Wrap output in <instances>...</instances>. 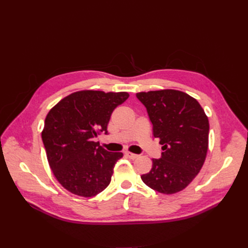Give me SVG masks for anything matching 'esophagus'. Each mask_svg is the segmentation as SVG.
Returning a JSON list of instances; mask_svg holds the SVG:
<instances>
[{
    "instance_id": "1",
    "label": "esophagus",
    "mask_w": 248,
    "mask_h": 248,
    "mask_svg": "<svg viewBox=\"0 0 248 248\" xmlns=\"http://www.w3.org/2000/svg\"><path fill=\"white\" fill-rule=\"evenodd\" d=\"M125 155L128 157V158H130V159H136V158H138V155L137 154H134V153H131V152H129V151H126L125 152Z\"/></svg>"
}]
</instances>
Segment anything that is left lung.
Returning a JSON list of instances; mask_svg holds the SVG:
<instances>
[{
	"mask_svg": "<svg viewBox=\"0 0 248 248\" xmlns=\"http://www.w3.org/2000/svg\"><path fill=\"white\" fill-rule=\"evenodd\" d=\"M147 108L153 136L162 145L161 158L140 178L164 194L183 190L200 172L209 145V120L197 99L171 89L137 93Z\"/></svg>",
	"mask_w": 248,
	"mask_h": 248,
	"instance_id": "obj_1",
	"label": "left lung"
}]
</instances>
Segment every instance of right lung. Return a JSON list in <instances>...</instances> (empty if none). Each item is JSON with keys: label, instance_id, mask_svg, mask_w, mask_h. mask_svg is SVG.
I'll return each mask as SVG.
<instances>
[{"label": "right lung", "instance_id": "obj_1", "mask_svg": "<svg viewBox=\"0 0 248 248\" xmlns=\"http://www.w3.org/2000/svg\"><path fill=\"white\" fill-rule=\"evenodd\" d=\"M128 97L127 92L82 90L50 108L41 138L52 174L66 190L91 198L108 186L123 153L107 151L94 138L108 133L111 112Z\"/></svg>", "mask_w": 248, "mask_h": 248}]
</instances>
